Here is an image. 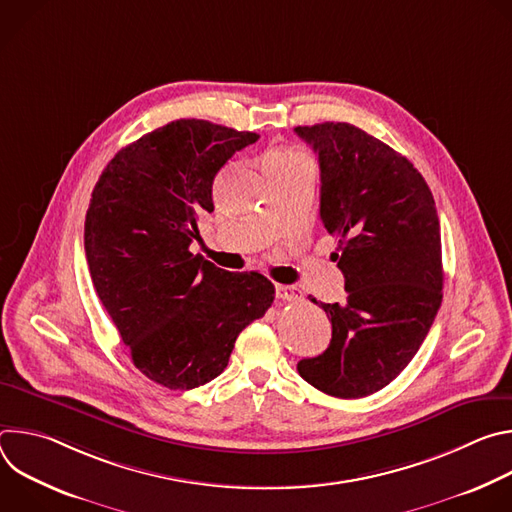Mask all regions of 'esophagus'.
<instances>
[{
  "label": "esophagus",
  "mask_w": 512,
  "mask_h": 512,
  "mask_svg": "<svg viewBox=\"0 0 512 512\" xmlns=\"http://www.w3.org/2000/svg\"><path fill=\"white\" fill-rule=\"evenodd\" d=\"M275 296L283 302H296L302 298V291L296 285H275Z\"/></svg>",
  "instance_id": "1"
}]
</instances>
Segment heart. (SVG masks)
Returning a JSON list of instances; mask_svg holds the SVG:
<instances>
[{"label":"heart","instance_id":"1","mask_svg":"<svg viewBox=\"0 0 512 512\" xmlns=\"http://www.w3.org/2000/svg\"><path fill=\"white\" fill-rule=\"evenodd\" d=\"M291 158H302L300 154H296V152H275V154H271L269 156V160L267 162H277V160H291Z\"/></svg>","mask_w":512,"mask_h":512}]
</instances>
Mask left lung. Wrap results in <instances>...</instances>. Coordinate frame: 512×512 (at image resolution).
<instances>
[{"instance_id": "8db88e82", "label": "left lung", "mask_w": 512, "mask_h": 512, "mask_svg": "<svg viewBox=\"0 0 512 512\" xmlns=\"http://www.w3.org/2000/svg\"><path fill=\"white\" fill-rule=\"evenodd\" d=\"M296 133L318 154L320 216L348 291L320 304L332 340L298 373L326 395L367 397L407 367L440 310V218L423 176L381 139L334 121Z\"/></svg>"}]
</instances>
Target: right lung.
Masks as SVG:
<instances>
[{
  "label": "right lung",
  "mask_w": 512,
  "mask_h": 512,
  "mask_svg": "<svg viewBox=\"0 0 512 512\" xmlns=\"http://www.w3.org/2000/svg\"><path fill=\"white\" fill-rule=\"evenodd\" d=\"M257 139L178 119L117 152L93 190V285L135 367L162 387L188 391L221 375L237 336L273 304L265 275L225 271L188 249L198 214L214 210V176Z\"/></svg>",
  "instance_id": "obj_1"
}]
</instances>
